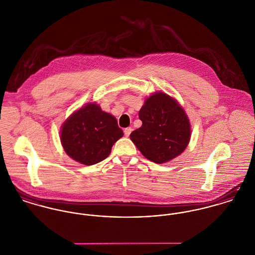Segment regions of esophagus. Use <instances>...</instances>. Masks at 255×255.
Listing matches in <instances>:
<instances>
[{"label": "esophagus", "instance_id": "obj_1", "mask_svg": "<svg viewBox=\"0 0 255 255\" xmlns=\"http://www.w3.org/2000/svg\"><path fill=\"white\" fill-rule=\"evenodd\" d=\"M132 128L131 127H127V128H125L124 129V135H125V137H129L130 136V134H131V132H132Z\"/></svg>", "mask_w": 255, "mask_h": 255}]
</instances>
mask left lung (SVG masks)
<instances>
[{
	"label": "left lung",
	"instance_id": "left-lung-1",
	"mask_svg": "<svg viewBox=\"0 0 255 255\" xmlns=\"http://www.w3.org/2000/svg\"><path fill=\"white\" fill-rule=\"evenodd\" d=\"M138 118L142 125L130 135L146 159L163 164L180 155L191 137V125L183 108L164 92L145 99Z\"/></svg>",
	"mask_w": 255,
	"mask_h": 255
}]
</instances>
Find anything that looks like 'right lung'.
<instances>
[{
	"instance_id": "add662e5",
	"label": "right lung",
	"mask_w": 255,
	"mask_h": 255,
	"mask_svg": "<svg viewBox=\"0 0 255 255\" xmlns=\"http://www.w3.org/2000/svg\"><path fill=\"white\" fill-rule=\"evenodd\" d=\"M123 131L113 115L96 103H87L67 118L61 126L60 140L65 152L80 164H97L110 155Z\"/></svg>"
}]
</instances>
